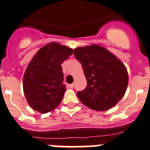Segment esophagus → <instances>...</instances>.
Masks as SVG:
<instances>
[{"instance_id":"esophagus-1","label":"esophagus","mask_w":150,"mask_h":150,"mask_svg":"<svg viewBox=\"0 0 150 150\" xmlns=\"http://www.w3.org/2000/svg\"><path fill=\"white\" fill-rule=\"evenodd\" d=\"M74 86H75V85H74V84H71V85H69V87L70 88H74Z\"/></svg>"}]
</instances>
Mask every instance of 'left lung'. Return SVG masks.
<instances>
[{"label": "left lung", "mask_w": 150, "mask_h": 150, "mask_svg": "<svg viewBox=\"0 0 150 150\" xmlns=\"http://www.w3.org/2000/svg\"><path fill=\"white\" fill-rule=\"evenodd\" d=\"M87 79L85 89L77 93L83 104L94 110L110 109L124 95L128 85L127 70L110 51L93 44L74 50Z\"/></svg>", "instance_id": "8db88e82"}]
</instances>
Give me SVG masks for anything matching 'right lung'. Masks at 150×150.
Here are the masks:
<instances>
[{"instance_id": "add662e5", "label": "right lung", "mask_w": 150, "mask_h": 150, "mask_svg": "<svg viewBox=\"0 0 150 150\" xmlns=\"http://www.w3.org/2000/svg\"><path fill=\"white\" fill-rule=\"evenodd\" d=\"M73 52L71 48L52 42L36 53L25 71L23 92L29 105L42 114L61 103L66 88L61 64Z\"/></svg>"}]
</instances>
